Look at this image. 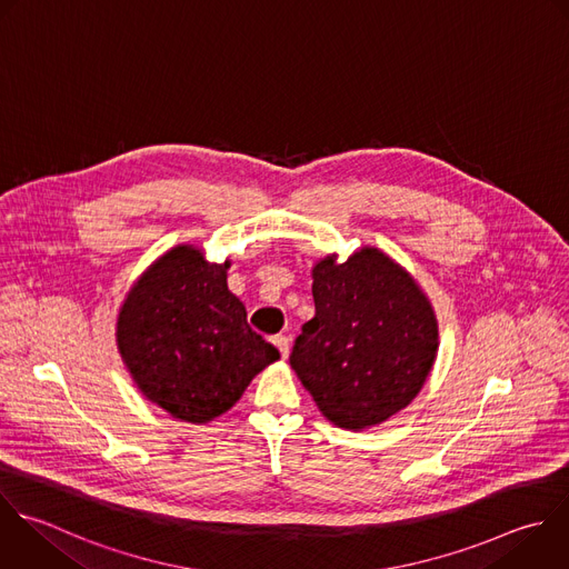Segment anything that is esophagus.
<instances>
[{
    "instance_id": "esophagus-1",
    "label": "esophagus",
    "mask_w": 569,
    "mask_h": 569,
    "mask_svg": "<svg viewBox=\"0 0 569 569\" xmlns=\"http://www.w3.org/2000/svg\"><path fill=\"white\" fill-rule=\"evenodd\" d=\"M271 342L276 345V349L280 351V356H282V358H287V356H289V338H287V336L278 333V336H273V338H271Z\"/></svg>"
}]
</instances>
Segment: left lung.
<instances>
[{"label":"left lung","mask_w":569,"mask_h":569,"mask_svg":"<svg viewBox=\"0 0 569 569\" xmlns=\"http://www.w3.org/2000/svg\"><path fill=\"white\" fill-rule=\"evenodd\" d=\"M316 316L289 362L327 420L369 429L405 409L438 353V320L413 276L376 247L320 258L311 269Z\"/></svg>","instance_id":"8db88e82"}]
</instances>
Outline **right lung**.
Segmentation results:
<instances>
[{"mask_svg":"<svg viewBox=\"0 0 569 569\" xmlns=\"http://www.w3.org/2000/svg\"><path fill=\"white\" fill-rule=\"evenodd\" d=\"M224 264L193 244L160 256L127 293L116 342L142 396L184 422L229 411L249 382L280 358L247 325Z\"/></svg>","mask_w":569,"mask_h":569,"instance_id":"obj_1","label":"right lung"}]
</instances>
